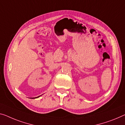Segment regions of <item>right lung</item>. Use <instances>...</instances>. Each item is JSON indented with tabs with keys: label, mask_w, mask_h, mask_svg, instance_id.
<instances>
[{
	"label": "right lung",
	"mask_w": 125,
	"mask_h": 125,
	"mask_svg": "<svg viewBox=\"0 0 125 125\" xmlns=\"http://www.w3.org/2000/svg\"><path fill=\"white\" fill-rule=\"evenodd\" d=\"M38 97H40V96H38Z\"/></svg>",
	"instance_id": "obj_1"
}]
</instances>
